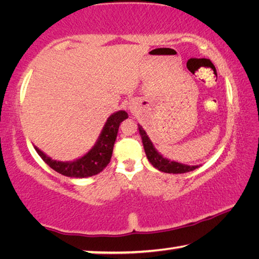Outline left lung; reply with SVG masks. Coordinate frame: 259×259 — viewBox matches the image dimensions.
<instances>
[{"label":"left lung","instance_id":"left-lung-1","mask_svg":"<svg viewBox=\"0 0 259 259\" xmlns=\"http://www.w3.org/2000/svg\"><path fill=\"white\" fill-rule=\"evenodd\" d=\"M138 130H139L140 137H142L143 146H144V150H145V154L147 156L148 161L151 162V164L154 166V168L160 170V171L166 172V174H185V172L193 171V170L200 166V164L188 165V164L181 163V162H176L170 159H166V157H164L163 155L157 152L155 146L153 145L152 140L147 136L146 131L143 129V126L140 124H138Z\"/></svg>","mask_w":259,"mask_h":259}]
</instances>
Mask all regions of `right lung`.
Listing matches in <instances>:
<instances>
[{"instance_id": "obj_1", "label": "right lung", "mask_w": 259, "mask_h": 259, "mask_svg": "<svg viewBox=\"0 0 259 259\" xmlns=\"http://www.w3.org/2000/svg\"><path fill=\"white\" fill-rule=\"evenodd\" d=\"M125 119H128V113L125 111H117L113 113L112 115H109L93 148L76 160L65 162L57 161L48 156L38 147L34 146V148L51 169L64 175V176L71 178H85L95 176V175L103 171L109 163V161H111L114 143L116 140L119 126L121 122Z\"/></svg>"}]
</instances>
